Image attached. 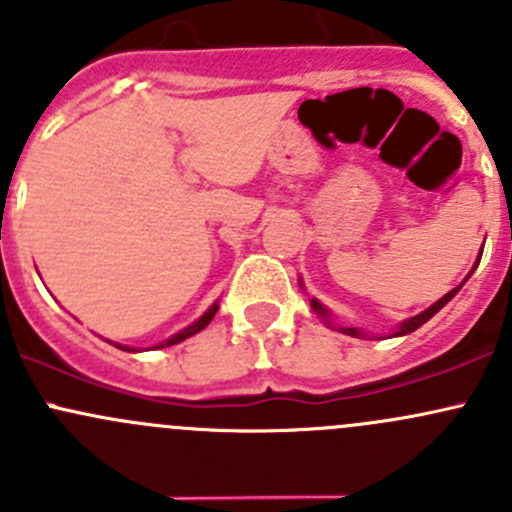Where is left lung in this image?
<instances>
[{"label":"left lung","mask_w":512,"mask_h":512,"mask_svg":"<svg viewBox=\"0 0 512 512\" xmlns=\"http://www.w3.org/2000/svg\"><path fill=\"white\" fill-rule=\"evenodd\" d=\"M480 255H483V252H480ZM480 255H478V262H480ZM478 262H476V265H473V270H471V272H468V277H471V275H473V272H476ZM468 277H466V280H468ZM466 280H463V282H461V285H458V287H453V289H451V292H448V294H443V297H441V299H438V302H433V304H431V307H428V309H426V312H421V314H416V317L406 319V322H404V324H401V327H399V329H396V332H394V334H391V337H404V334H411V332H416V329H418V327H421V324H426V322H428V319H431V317H433V314H436V312H438V309H443V307H446V304H448V302H451V299H453V297H456V294H458V289H461L463 285H466ZM309 304H312V309H314V312H317V314H319V317H322V319H324V322H327V324H332V322H329V314H332V312H329V309H327V307H324V304H322V302H319V299H312V302H309ZM337 332H342V334H349V337H366V334H364V332H361V329H356V327H337Z\"/></svg>","instance_id":"1"}]
</instances>
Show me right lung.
<instances>
[{
	"label": "right lung",
	"mask_w": 512,
	"mask_h": 512,
	"mask_svg": "<svg viewBox=\"0 0 512 512\" xmlns=\"http://www.w3.org/2000/svg\"><path fill=\"white\" fill-rule=\"evenodd\" d=\"M218 307L220 304L215 302L213 307L208 309V312L203 314V317L198 319V322H193L190 324V327H185V329H180L178 334H173V337L170 339H165V342H160V344H156V347L153 349H163V347H173V344H180L183 342V339H188V337H193V334H198V332H203L205 327H208L210 322H213V317H215V312H218ZM116 347H121V344H116ZM121 349H126V352H136V349H131V347H121Z\"/></svg>",
	"instance_id": "obj_1"
}]
</instances>
